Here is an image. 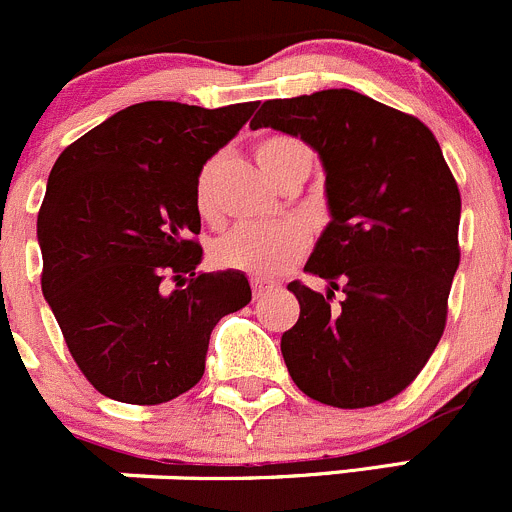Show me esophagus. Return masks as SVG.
Instances as JSON below:
<instances>
[{
	"mask_svg": "<svg viewBox=\"0 0 512 512\" xmlns=\"http://www.w3.org/2000/svg\"><path fill=\"white\" fill-rule=\"evenodd\" d=\"M251 288H254V298H258V296H263V293H266L268 288H273V286L268 281H261V278H254V281H251Z\"/></svg>",
	"mask_w": 512,
	"mask_h": 512,
	"instance_id": "obj_1",
	"label": "esophagus"
}]
</instances>
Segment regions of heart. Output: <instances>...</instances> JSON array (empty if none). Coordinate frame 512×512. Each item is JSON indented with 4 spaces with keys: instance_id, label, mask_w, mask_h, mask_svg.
<instances>
[{
    "instance_id": "obj_1",
    "label": "heart",
    "mask_w": 512,
    "mask_h": 512,
    "mask_svg": "<svg viewBox=\"0 0 512 512\" xmlns=\"http://www.w3.org/2000/svg\"><path fill=\"white\" fill-rule=\"evenodd\" d=\"M256 164L263 174L281 184L283 179L296 174H308L311 169V151L303 141L288 134H268L254 146ZM221 159L206 161L199 169L194 186V204L201 219L216 216V179H219ZM308 246V236L296 224H273V226H236L229 234L221 236L214 244V261L224 268L244 271L256 278L281 276L296 258L303 256Z\"/></svg>"
}]
</instances>
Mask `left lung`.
Segmentation results:
<instances>
[{
	"label": "left lung",
	"mask_w": 512,
	"mask_h": 512,
	"mask_svg": "<svg viewBox=\"0 0 512 512\" xmlns=\"http://www.w3.org/2000/svg\"><path fill=\"white\" fill-rule=\"evenodd\" d=\"M261 126L316 151L331 216L306 261L326 293L288 283L301 306L281 336L288 373L326 406H378L421 373L443 336L460 263L453 174L423 121L351 89L263 101L251 119Z\"/></svg>",
	"instance_id": "8db88e82"
}]
</instances>
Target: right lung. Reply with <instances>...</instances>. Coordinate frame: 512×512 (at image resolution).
I'll return each instance as SVG.
<instances>
[{
  "instance_id": "obj_1",
  "label": "right lung",
  "mask_w": 512,
  "mask_h": 512,
  "mask_svg": "<svg viewBox=\"0 0 512 512\" xmlns=\"http://www.w3.org/2000/svg\"><path fill=\"white\" fill-rule=\"evenodd\" d=\"M258 101L204 109L144 101L62 151L39 209L42 293L86 381L156 406L201 381L216 323L251 301L246 273H196L199 169ZM177 273L164 292L160 278Z\"/></svg>"
}]
</instances>
